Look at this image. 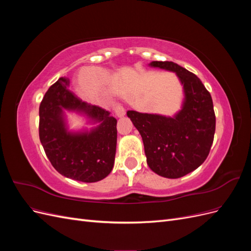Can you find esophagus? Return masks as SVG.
Returning <instances> with one entry per match:
<instances>
[{
  "label": "esophagus",
  "mask_w": 251,
  "mask_h": 251,
  "mask_svg": "<svg viewBox=\"0 0 251 251\" xmlns=\"http://www.w3.org/2000/svg\"><path fill=\"white\" fill-rule=\"evenodd\" d=\"M114 112H115L116 116L119 118H123L126 115V110L121 107L120 104H116L114 105Z\"/></svg>",
  "instance_id": "esophagus-1"
}]
</instances>
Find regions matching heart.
<instances>
[{"instance_id":"obj_1","label":"heart","mask_w":251,"mask_h":251,"mask_svg":"<svg viewBox=\"0 0 251 251\" xmlns=\"http://www.w3.org/2000/svg\"><path fill=\"white\" fill-rule=\"evenodd\" d=\"M95 79H96V92L98 94H108L114 82V76L108 71L98 69L95 71Z\"/></svg>"}]
</instances>
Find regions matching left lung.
<instances>
[{
	"instance_id": "8db88e82",
	"label": "left lung",
	"mask_w": 251,
	"mask_h": 251,
	"mask_svg": "<svg viewBox=\"0 0 251 251\" xmlns=\"http://www.w3.org/2000/svg\"><path fill=\"white\" fill-rule=\"evenodd\" d=\"M176 74L182 87L180 109L173 116L127 111L144 146L149 168L157 175L177 179L192 173L205 161L216 131L211 96L200 78L173 62H151Z\"/></svg>"
}]
</instances>
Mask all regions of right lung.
<instances>
[{"instance_id":"add662e5","label":"right lung","mask_w":251,"mask_h":251,"mask_svg":"<svg viewBox=\"0 0 251 251\" xmlns=\"http://www.w3.org/2000/svg\"><path fill=\"white\" fill-rule=\"evenodd\" d=\"M60 77L40 105V140L51 164L60 175L80 182H97L112 172L117 144V120L110 112L83 102ZM67 112L86 120L90 128L70 129Z\"/></svg>"}]
</instances>
